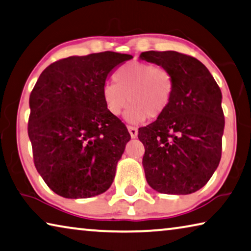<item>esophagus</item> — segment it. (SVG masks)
I'll return each mask as SVG.
<instances>
[{
	"label": "esophagus",
	"instance_id": "34e87169",
	"mask_svg": "<svg viewBox=\"0 0 251 251\" xmlns=\"http://www.w3.org/2000/svg\"><path fill=\"white\" fill-rule=\"evenodd\" d=\"M127 129H128V132L130 134V137L132 138L137 137V134H138L137 128H135V127H133V126H127Z\"/></svg>",
	"mask_w": 251,
	"mask_h": 251
}]
</instances>
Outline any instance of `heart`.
<instances>
[{"label":"heart","mask_w":251,"mask_h":251,"mask_svg":"<svg viewBox=\"0 0 251 251\" xmlns=\"http://www.w3.org/2000/svg\"><path fill=\"white\" fill-rule=\"evenodd\" d=\"M115 83L102 87L101 97L111 116H119L127 106V122L138 124L150 118L161 117L171 105L176 90L172 73L151 63L129 62L118 68Z\"/></svg>","instance_id":"b5f03b06"}]
</instances>
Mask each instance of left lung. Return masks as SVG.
Listing matches in <instances>:
<instances>
[{
	"label": "left lung",
	"instance_id": "1",
	"mask_svg": "<svg viewBox=\"0 0 251 251\" xmlns=\"http://www.w3.org/2000/svg\"><path fill=\"white\" fill-rule=\"evenodd\" d=\"M141 60L164 67L176 81L170 107L138 128L145 147L146 181L165 194H190L211 178L221 158L225 116L222 94L208 68L176 51H145Z\"/></svg>",
	"mask_w": 251,
	"mask_h": 251
}]
</instances>
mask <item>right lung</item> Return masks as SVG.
I'll return each instance as SVG.
<instances>
[{
  "label": "right lung",
  "mask_w": 251,
  "mask_h": 251,
  "mask_svg": "<svg viewBox=\"0 0 251 251\" xmlns=\"http://www.w3.org/2000/svg\"><path fill=\"white\" fill-rule=\"evenodd\" d=\"M130 54L71 55L42 71L30 95L27 134L35 169L58 196L86 199L106 192L130 140L106 110L107 78Z\"/></svg>",
  "instance_id": "1"
}]
</instances>
